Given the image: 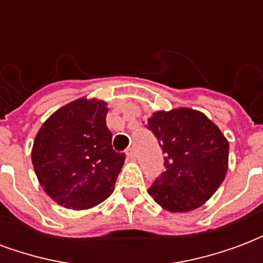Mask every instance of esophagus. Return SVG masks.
Returning <instances> with one entry per match:
<instances>
[{
    "label": "esophagus",
    "mask_w": 263,
    "mask_h": 263,
    "mask_svg": "<svg viewBox=\"0 0 263 263\" xmlns=\"http://www.w3.org/2000/svg\"><path fill=\"white\" fill-rule=\"evenodd\" d=\"M126 156H128V158H129L131 160H135V159H137V156H138L137 151H135L134 148H129L128 151H126Z\"/></svg>",
    "instance_id": "esophagus-1"
}]
</instances>
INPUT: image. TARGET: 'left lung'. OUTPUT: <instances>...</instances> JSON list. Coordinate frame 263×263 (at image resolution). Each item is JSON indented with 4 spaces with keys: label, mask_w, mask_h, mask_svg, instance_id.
<instances>
[{
    "label": "left lung",
    "mask_w": 263,
    "mask_h": 263,
    "mask_svg": "<svg viewBox=\"0 0 263 263\" xmlns=\"http://www.w3.org/2000/svg\"><path fill=\"white\" fill-rule=\"evenodd\" d=\"M146 128L163 152L165 171L148 193L171 213L198 209L209 200L228 171V141L218 126L190 108L159 111Z\"/></svg>",
    "instance_id": "obj_1"
}]
</instances>
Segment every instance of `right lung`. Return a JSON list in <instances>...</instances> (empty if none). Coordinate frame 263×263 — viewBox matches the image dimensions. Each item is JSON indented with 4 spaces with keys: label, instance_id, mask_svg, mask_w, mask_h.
<instances>
[{
    "label": "right lung",
    "instance_id": "1",
    "mask_svg": "<svg viewBox=\"0 0 263 263\" xmlns=\"http://www.w3.org/2000/svg\"><path fill=\"white\" fill-rule=\"evenodd\" d=\"M107 104L80 98L58 109L37 132L32 163L49 197L66 209L97 205L114 190L125 154L115 152Z\"/></svg>",
    "mask_w": 263,
    "mask_h": 263
}]
</instances>
